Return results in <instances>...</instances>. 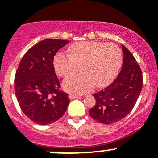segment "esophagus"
I'll return each instance as SVG.
<instances>
[{
  "label": "esophagus",
  "mask_w": 158,
  "mask_h": 158,
  "mask_svg": "<svg viewBox=\"0 0 158 158\" xmlns=\"http://www.w3.org/2000/svg\"><path fill=\"white\" fill-rule=\"evenodd\" d=\"M79 96L77 95V94H70L69 95V99H74V98H76V97H78Z\"/></svg>",
  "instance_id": "obj_1"
}]
</instances>
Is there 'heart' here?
<instances>
[{
    "label": "heart",
    "instance_id": "heart-1",
    "mask_svg": "<svg viewBox=\"0 0 158 158\" xmlns=\"http://www.w3.org/2000/svg\"><path fill=\"white\" fill-rule=\"evenodd\" d=\"M70 55L57 53L54 65L57 74L67 77L82 69L84 72L69 76L63 82L66 90L84 94L93 86L103 87L118 74L122 64L120 48L112 43L81 41L69 47Z\"/></svg>",
    "mask_w": 158,
    "mask_h": 158
}]
</instances>
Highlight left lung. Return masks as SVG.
Returning <instances> with one entry per match:
<instances>
[{
	"label": "left lung",
	"mask_w": 158,
	"mask_h": 158,
	"mask_svg": "<svg viewBox=\"0 0 158 158\" xmlns=\"http://www.w3.org/2000/svg\"><path fill=\"white\" fill-rule=\"evenodd\" d=\"M123 64L112 83L94 94L96 104L89 110L92 118L105 125L115 123L130 113L143 87L140 67L130 51L122 45Z\"/></svg>",
	"instance_id": "1"
}]
</instances>
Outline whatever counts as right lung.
Here are the masks:
<instances>
[{"instance_id": "1", "label": "right lung", "mask_w": 158, "mask_h": 158, "mask_svg": "<svg viewBox=\"0 0 158 158\" xmlns=\"http://www.w3.org/2000/svg\"><path fill=\"white\" fill-rule=\"evenodd\" d=\"M69 40L47 39L29 48L19 63L15 93L25 115L41 126L61 118L69 104L68 94L60 90L54 57Z\"/></svg>"}]
</instances>
